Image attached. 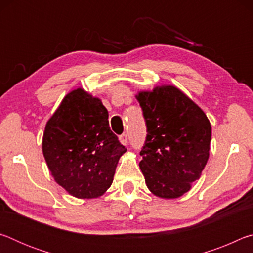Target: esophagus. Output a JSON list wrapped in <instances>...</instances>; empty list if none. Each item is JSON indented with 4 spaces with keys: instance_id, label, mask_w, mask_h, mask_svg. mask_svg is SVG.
I'll return each instance as SVG.
<instances>
[{
    "instance_id": "1",
    "label": "esophagus",
    "mask_w": 253,
    "mask_h": 253,
    "mask_svg": "<svg viewBox=\"0 0 253 253\" xmlns=\"http://www.w3.org/2000/svg\"><path fill=\"white\" fill-rule=\"evenodd\" d=\"M119 142H121L123 145H126L128 144V137H127V135L126 134H123V135H121L119 136Z\"/></svg>"
}]
</instances>
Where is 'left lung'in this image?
Wrapping results in <instances>:
<instances>
[{
	"instance_id": "left-lung-1",
	"label": "left lung",
	"mask_w": 253,
	"mask_h": 253,
	"mask_svg": "<svg viewBox=\"0 0 253 253\" xmlns=\"http://www.w3.org/2000/svg\"><path fill=\"white\" fill-rule=\"evenodd\" d=\"M147 136L139 168L148 190L163 199H177L191 190L207 165L211 124L204 111L170 84L136 95Z\"/></svg>"
}]
</instances>
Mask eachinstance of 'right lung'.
<instances>
[{
	"instance_id": "add662e5",
	"label": "right lung",
	"mask_w": 253,
	"mask_h": 253,
	"mask_svg": "<svg viewBox=\"0 0 253 253\" xmlns=\"http://www.w3.org/2000/svg\"><path fill=\"white\" fill-rule=\"evenodd\" d=\"M127 149L110 130L99 98L77 88L63 98L44 128L42 152L60 186L78 199L99 198L110 187Z\"/></svg>"
}]
</instances>
